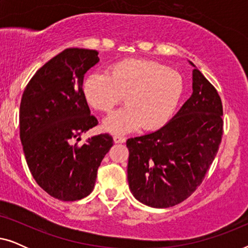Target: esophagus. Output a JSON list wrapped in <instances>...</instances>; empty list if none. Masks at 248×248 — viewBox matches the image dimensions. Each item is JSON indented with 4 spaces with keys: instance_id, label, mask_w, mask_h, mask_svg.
<instances>
[{
    "instance_id": "esophagus-1",
    "label": "esophagus",
    "mask_w": 248,
    "mask_h": 248,
    "mask_svg": "<svg viewBox=\"0 0 248 248\" xmlns=\"http://www.w3.org/2000/svg\"><path fill=\"white\" fill-rule=\"evenodd\" d=\"M126 141V139L124 137H121V135H114V142L115 143H124Z\"/></svg>"
}]
</instances>
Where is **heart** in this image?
I'll list each match as a JSON object with an SVG mask.
<instances>
[{"instance_id":"b5f03b06","label":"heart","mask_w":248,"mask_h":248,"mask_svg":"<svg viewBox=\"0 0 248 248\" xmlns=\"http://www.w3.org/2000/svg\"><path fill=\"white\" fill-rule=\"evenodd\" d=\"M184 83L178 72L147 60H126L106 72H93L83 81L82 91L94 109L109 111L123 100L126 105L104 121V128L115 134L160 126L181 100Z\"/></svg>"}]
</instances>
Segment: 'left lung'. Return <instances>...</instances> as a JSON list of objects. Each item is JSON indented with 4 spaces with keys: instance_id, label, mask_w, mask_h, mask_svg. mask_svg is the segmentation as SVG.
Wrapping results in <instances>:
<instances>
[{
    "instance_id": "8db88e82",
    "label": "left lung",
    "mask_w": 248,
    "mask_h": 248,
    "mask_svg": "<svg viewBox=\"0 0 248 248\" xmlns=\"http://www.w3.org/2000/svg\"><path fill=\"white\" fill-rule=\"evenodd\" d=\"M194 67L192 96L158 131L131 138L127 181L138 201L174 206L201 184L222 138V104L216 88Z\"/></svg>"
}]
</instances>
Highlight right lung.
<instances>
[{"label":"right lung","instance_id":"add662e5","mask_svg":"<svg viewBox=\"0 0 248 248\" xmlns=\"http://www.w3.org/2000/svg\"><path fill=\"white\" fill-rule=\"evenodd\" d=\"M99 62L93 49L66 48L31 78L20 104V140L40 187L61 201H77L94 187L97 170L113 147L111 135H81L98 124L82 91L84 74Z\"/></svg>","mask_w":248,"mask_h":248}]
</instances>
